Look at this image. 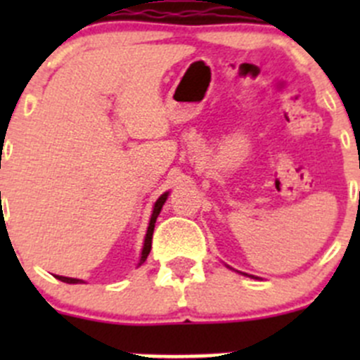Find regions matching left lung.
<instances>
[{
	"label": "left lung",
	"mask_w": 360,
	"mask_h": 360,
	"mask_svg": "<svg viewBox=\"0 0 360 360\" xmlns=\"http://www.w3.org/2000/svg\"><path fill=\"white\" fill-rule=\"evenodd\" d=\"M228 268H230V266H228ZM242 275H248V274H242ZM248 277H252V275H248ZM252 278H257V277H252Z\"/></svg>",
	"instance_id": "8db88e82"
}]
</instances>
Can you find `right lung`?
<instances>
[{"mask_svg": "<svg viewBox=\"0 0 360 360\" xmlns=\"http://www.w3.org/2000/svg\"><path fill=\"white\" fill-rule=\"evenodd\" d=\"M167 197H169V191H165L163 195H160L158 200L155 202L153 205V212H151V217H150V224H148V230H146V237H144V245H143V250H141V257H139V263H137V266H141V264L144 263V261L148 259V254H150L151 250V238H153V230H155V223H157V217L160 214V210H162L163 203H165ZM56 278H59V281L66 282V284H82V278H71V277H63V275H56Z\"/></svg>", "mask_w": 360, "mask_h": 360, "instance_id": "obj_1", "label": "right lung"}]
</instances>
